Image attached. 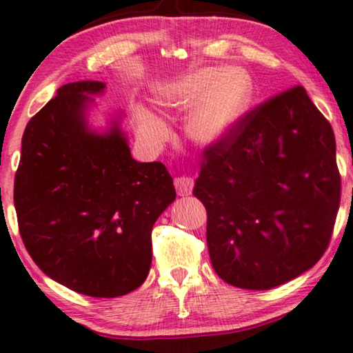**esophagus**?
<instances>
[{"label":"esophagus","instance_id":"esophagus-1","mask_svg":"<svg viewBox=\"0 0 353 353\" xmlns=\"http://www.w3.org/2000/svg\"><path fill=\"white\" fill-rule=\"evenodd\" d=\"M174 187H176L177 195H189L194 189V179L189 176H177L174 177Z\"/></svg>","mask_w":353,"mask_h":353}]
</instances>
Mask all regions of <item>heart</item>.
I'll use <instances>...</instances> for the list:
<instances>
[{"mask_svg":"<svg viewBox=\"0 0 353 353\" xmlns=\"http://www.w3.org/2000/svg\"><path fill=\"white\" fill-rule=\"evenodd\" d=\"M252 83L238 68H203L177 81L163 84L156 104L169 112L192 109L184 122L185 135L199 145H212L230 133L251 101ZM137 130L151 143H161L168 127L145 107L135 109Z\"/></svg>","mask_w":353,"mask_h":353,"instance_id":"1","label":"heart"}]
</instances>
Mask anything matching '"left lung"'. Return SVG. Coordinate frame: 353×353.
I'll list each match as a JSON object with an SVG mask.
<instances>
[{
	"mask_svg": "<svg viewBox=\"0 0 353 353\" xmlns=\"http://www.w3.org/2000/svg\"><path fill=\"white\" fill-rule=\"evenodd\" d=\"M194 195L220 279L246 290L296 279L323 257L341 203L331 123L303 86L270 97L203 150Z\"/></svg>",
	"mask_w": 353,
	"mask_h": 353,
	"instance_id": "8db88e82",
	"label": "left lung"
}]
</instances>
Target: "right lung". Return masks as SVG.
I'll return each mask as SVG.
<instances>
[{
	"label": "right lung",
	"instance_id": "right-lung-1",
	"mask_svg": "<svg viewBox=\"0 0 353 353\" xmlns=\"http://www.w3.org/2000/svg\"><path fill=\"white\" fill-rule=\"evenodd\" d=\"M101 81L68 83L29 120L14 177L17 225L43 274L81 295L115 298L145 282L151 230L176 200L163 163H138L114 120L91 130Z\"/></svg>",
	"mask_w": 353,
	"mask_h": 353
}]
</instances>
